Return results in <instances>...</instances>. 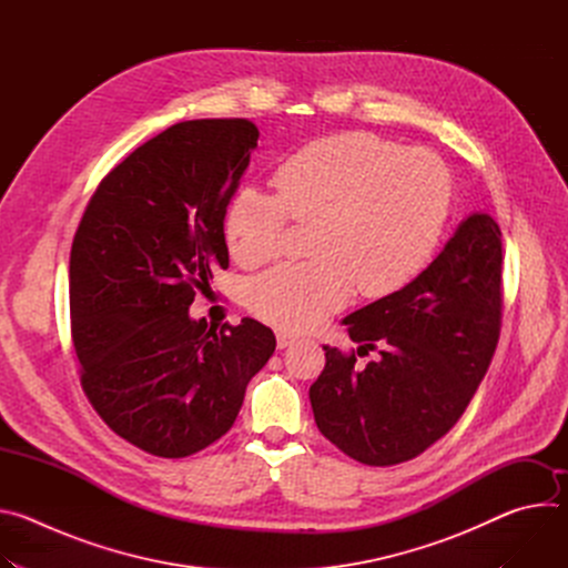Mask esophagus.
I'll use <instances>...</instances> for the list:
<instances>
[{"label": "esophagus", "instance_id": "34e87169", "mask_svg": "<svg viewBox=\"0 0 568 568\" xmlns=\"http://www.w3.org/2000/svg\"><path fill=\"white\" fill-rule=\"evenodd\" d=\"M296 342V337L294 335H287V333H276V344H278V348H287V346H292Z\"/></svg>", "mask_w": 568, "mask_h": 568}]
</instances>
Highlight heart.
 <instances>
[{"instance_id":"obj_1","label":"heart","mask_w":568,"mask_h":568,"mask_svg":"<svg viewBox=\"0 0 568 568\" xmlns=\"http://www.w3.org/2000/svg\"><path fill=\"white\" fill-rule=\"evenodd\" d=\"M276 193L245 186L229 204L224 237L242 267L272 261L290 217L316 220L305 263H283L247 285L250 310L290 333L310 331L359 292L388 296L423 274L440 242L452 178L427 148L373 132L321 136L274 173Z\"/></svg>"}]
</instances>
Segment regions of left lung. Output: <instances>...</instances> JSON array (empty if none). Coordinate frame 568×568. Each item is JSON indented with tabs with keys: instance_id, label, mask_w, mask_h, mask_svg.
<instances>
[{
	"instance_id": "obj_1",
	"label": "left lung",
	"mask_w": 568,
	"mask_h": 568,
	"mask_svg": "<svg viewBox=\"0 0 568 568\" xmlns=\"http://www.w3.org/2000/svg\"><path fill=\"white\" fill-rule=\"evenodd\" d=\"M501 229L471 213L409 285L348 314L357 353L323 346L310 386L318 432L375 467L412 460L463 416L501 331ZM377 349L366 367L356 355Z\"/></svg>"
}]
</instances>
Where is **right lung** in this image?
Wrapping results in <instances>:
<instances>
[{
	"label": "right lung",
	"instance_id": "obj_1",
	"mask_svg": "<svg viewBox=\"0 0 568 568\" xmlns=\"http://www.w3.org/2000/svg\"><path fill=\"white\" fill-rule=\"evenodd\" d=\"M256 145L247 119L171 125L103 178L73 235L80 384L105 425L152 456L222 438L276 348L254 318L217 331L189 316L195 292L229 267L224 215Z\"/></svg>",
	"mask_w": 568,
	"mask_h": 568
}]
</instances>
